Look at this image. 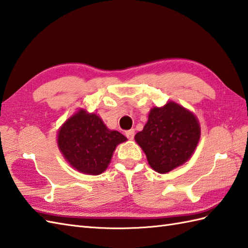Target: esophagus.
I'll return each mask as SVG.
<instances>
[{
  "mask_svg": "<svg viewBox=\"0 0 248 248\" xmlns=\"http://www.w3.org/2000/svg\"><path fill=\"white\" fill-rule=\"evenodd\" d=\"M125 135H126V137H127L129 140H133L134 137H135V130L134 129H129L127 131H125Z\"/></svg>",
  "mask_w": 248,
  "mask_h": 248,
  "instance_id": "obj_1",
  "label": "esophagus"
}]
</instances>
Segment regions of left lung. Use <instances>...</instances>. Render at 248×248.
Listing matches in <instances>:
<instances>
[{
  "label": "left lung",
  "instance_id": "1",
  "mask_svg": "<svg viewBox=\"0 0 248 248\" xmlns=\"http://www.w3.org/2000/svg\"><path fill=\"white\" fill-rule=\"evenodd\" d=\"M200 138L201 125L196 115L175 102L153 107L144 127L135 136L148 164L160 174L188 161Z\"/></svg>",
  "mask_w": 248,
  "mask_h": 248
}]
</instances>
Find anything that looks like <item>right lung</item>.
I'll return each instance as SVG.
<instances>
[{
  "label": "right lung",
  "mask_w": 248,
  "mask_h": 248,
  "mask_svg": "<svg viewBox=\"0 0 248 248\" xmlns=\"http://www.w3.org/2000/svg\"><path fill=\"white\" fill-rule=\"evenodd\" d=\"M126 141L127 138L119 131L109 129L100 115L82 108L60 126L57 134V145L63 158L86 175L102 174L115 148Z\"/></svg>",
  "instance_id": "add662e5"
}]
</instances>
